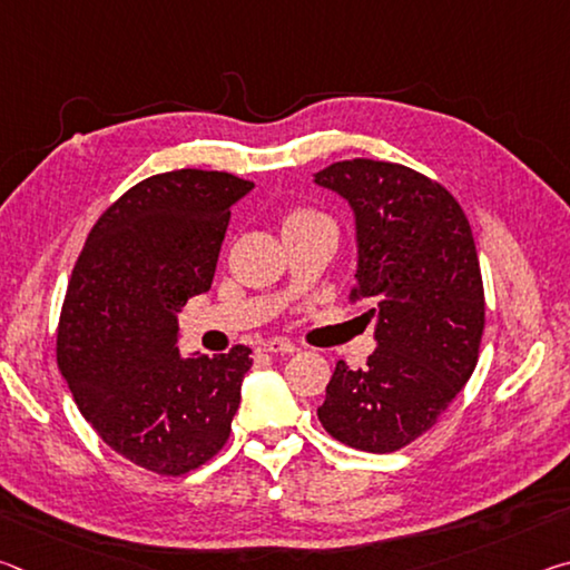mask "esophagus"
I'll use <instances>...</instances> for the list:
<instances>
[{"label":"esophagus","instance_id":"obj_1","mask_svg":"<svg viewBox=\"0 0 570 570\" xmlns=\"http://www.w3.org/2000/svg\"><path fill=\"white\" fill-rule=\"evenodd\" d=\"M262 350L268 352V354H294L296 346H294L292 342L278 340V336H274V340H266V342L262 344Z\"/></svg>","mask_w":570,"mask_h":570}]
</instances>
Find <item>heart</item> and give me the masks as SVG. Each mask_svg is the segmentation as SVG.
I'll list each match as a JSON object with an SVG mask.
<instances>
[{
    "label": "heart",
    "mask_w": 570,
    "mask_h": 570,
    "mask_svg": "<svg viewBox=\"0 0 570 570\" xmlns=\"http://www.w3.org/2000/svg\"><path fill=\"white\" fill-rule=\"evenodd\" d=\"M316 220H326V218L322 214H316V210H312V208H294L284 216V228L316 224Z\"/></svg>",
    "instance_id": "1"
}]
</instances>
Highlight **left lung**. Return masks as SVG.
<instances>
[{"instance_id":"8db88e82","label":"left lung","mask_w":570,"mask_h":570,"mask_svg":"<svg viewBox=\"0 0 570 570\" xmlns=\"http://www.w3.org/2000/svg\"><path fill=\"white\" fill-rule=\"evenodd\" d=\"M354 210L352 302L372 304L377 350L342 360L316 414L364 452H394L438 422L478 364L485 294L465 214L440 183L400 163L354 158L314 173Z\"/></svg>"}]
</instances>
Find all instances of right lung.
<instances>
[{
	"label": "right lung",
	"mask_w": 570,
	"mask_h": 570,
	"mask_svg": "<svg viewBox=\"0 0 570 570\" xmlns=\"http://www.w3.org/2000/svg\"><path fill=\"white\" fill-rule=\"evenodd\" d=\"M254 183L218 170L150 176L92 226L67 286L57 364L102 442L158 475L226 445L250 350L178 352V312L210 288L230 206Z\"/></svg>",
	"instance_id": "right-lung-1"
}]
</instances>
